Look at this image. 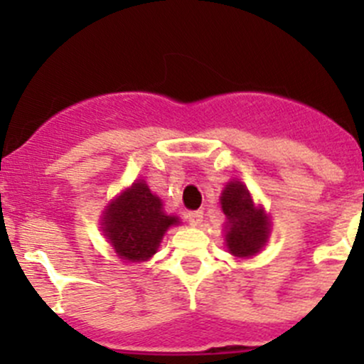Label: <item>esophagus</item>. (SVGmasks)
I'll return each mask as SVG.
<instances>
[{
  "label": "esophagus",
  "instance_id": "34e87169",
  "mask_svg": "<svg viewBox=\"0 0 364 364\" xmlns=\"http://www.w3.org/2000/svg\"><path fill=\"white\" fill-rule=\"evenodd\" d=\"M203 218H204V213L200 211V209H197V211H188L186 213V220L190 222V225L197 227L203 223Z\"/></svg>",
  "mask_w": 364,
  "mask_h": 364
}]
</instances>
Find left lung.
I'll use <instances>...</instances> for the list:
<instances>
[{
    "mask_svg": "<svg viewBox=\"0 0 364 364\" xmlns=\"http://www.w3.org/2000/svg\"><path fill=\"white\" fill-rule=\"evenodd\" d=\"M220 200L227 216V248L236 257L255 255L269 232L266 213L255 208L247 186L240 181H230Z\"/></svg>",
    "mask_w": 364,
    "mask_h": 364,
    "instance_id": "left-lung-1",
    "label": "left lung"
}]
</instances>
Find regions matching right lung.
Listing matches in <instances>:
<instances>
[{"mask_svg":"<svg viewBox=\"0 0 364 364\" xmlns=\"http://www.w3.org/2000/svg\"><path fill=\"white\" fill-rule=\"evenodd\" d=\"M102 223L117 255L141 262L156 252L165 230L178 223V218L165 215L159 197L144 181H137L109 205Z\"/></svg>","mask_w":364,"mask_h":364,"instance_id":"right-lung-1","label":"right lung"}]
</instances>
